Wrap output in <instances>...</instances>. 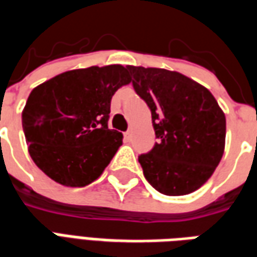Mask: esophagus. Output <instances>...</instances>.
I'll return each instance as SVG.
<instances>
[{
    "label": "esophagus",
    "instance_id": "34e87169",
    "mask_svg": "<svg viewBox=\"0 0 257 257\" xmlns=\"http://www.w3.org/2000/svg\"><path fill=\"white\" fill-rule=\"evenodd\" d=\"M123 138H125V140H131V138H132V134H131V131H128V132H125L123 134Z\"/></svg>",
    "mask_w": 257,
    "mask_h": 257
}]
</instances>
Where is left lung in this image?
I'll return each instance as SVG.
<instances>
[{
  "label": "left lung",
  "instance_id": "8db88e82",
  "mask_svg": "<svg viewBox=\"0 0 257 257\" xmlns=\"http://www.w3.org/2000/svg\"><path fill=\"white\" fill-rule=\"evenodd\" d=\"M136 93L151 110L158 143L139 157L147 182L186 195L213 175L226 145V117L205 86L178 71L128 66Z\"/></svg>",
  "mask_w": 257,
  "mask_h": 257
}]
</instances>
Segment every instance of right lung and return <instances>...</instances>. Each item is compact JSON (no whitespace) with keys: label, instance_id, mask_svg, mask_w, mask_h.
<instances>
[{"label":"right lung","instance_id":"obj_1","mask_svg":"<svg viewBox=\"0 0 257 257\" xmlns=\"http://www.w3.org/2000/svg\"><path fill=\"white\" fill-rule=\"evenodd\" d=\"M129 82L126 67L110 64L70 70L31 90L22 123L37 167L67 187L99 178L122 145L107 122L112 95Z\"/></svg>","mask_w":257,"mask_h":257}]
</instances>
